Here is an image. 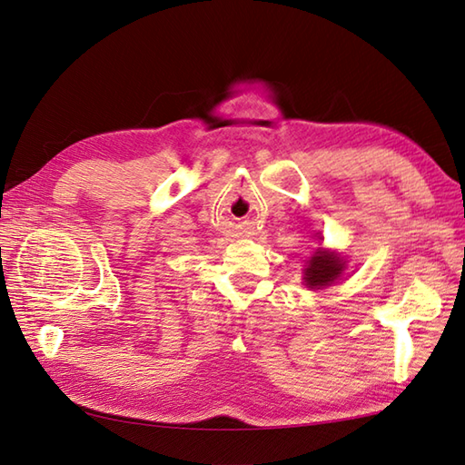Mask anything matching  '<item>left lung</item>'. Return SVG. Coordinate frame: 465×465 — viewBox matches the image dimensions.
<instances>
[{
  "instance_id": "8db88e82",
  "label": "left lung",
  "mask_w": 465,
  "mask_h": 465,
  "mask_svg": "<svg viewBox=\"0 0 465 465\" xmlns=\"http://www.w3.org/2000/svg\"><path fill=\"white\" fill-rule=\"evenodd\" d=\"M345 259L337 252H331L325 249H317L315 254L307 261L305 269V285L309 289H325L343 274L345 271Z\"/></svg>"
}]
</instances>
